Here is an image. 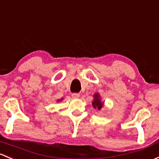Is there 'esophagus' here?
<instances>
[{
	"label": "esophagus",
	"instance_id": "obj_1",
	"mask_svg": "<svg viewBox=\"0 0 159 159\" xmlns=\"http://www.w3.org/2000/svg\"><path fill=\"white\" fill-rule=\"evenodd\" d=\"M80 94L78 93H73L72 94H71V97H72L73 98H79Z\"/></svg>",
	"mask_w": 159,
	"mask_h": 159
}]
</instances>
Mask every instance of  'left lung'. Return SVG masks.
Segmentation results:
<instances>
[{
    "instance_id": "1",
    "label": "left lung",
    "mask_w": 159,
    "mask_h": 159,
    "mask_svg": "<svg viewBox=\"0 0 159 159\" xmlns=\"http://www.w3.org/2000/svg\"><path fill=\"white\" fill-rule=\"evenodd\" d=\"M93 100L92 101V106L94 109H98V110H101L102 107L104 105V103L103 101H101V98L100 96V93L98 92L95 93L93 95Z\"/></svg>"
}]
</instances>
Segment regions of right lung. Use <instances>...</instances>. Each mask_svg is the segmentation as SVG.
Returning <instances> with one entry per match:
<instances>
[{"instance_id":"add662e5","label":"right lung","mask_w":159,"mask_h":159,"mask_svg":"<svg viewBox=\"0 0 159 159\" xmlns=\"http://www.w3.org/2000/svg\"><path fill=\"white\" fill-rule=\"evenodd\" d=\"M61 100H62V98H61V99H60V100H58V101H61Z\"/></svg>"}]
</instances>
